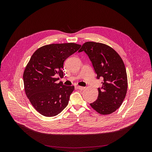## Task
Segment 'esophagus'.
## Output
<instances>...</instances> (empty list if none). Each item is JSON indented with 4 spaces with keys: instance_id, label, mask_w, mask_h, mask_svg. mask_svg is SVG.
I'll use <instances>...</instances> for the list:
<instances>
[{
    "instance_id": "1",
    "label": "esophagus",
    "mask_w": 152,
    "mask_h": 152,
    "mask_svg": "<svg viewBox=\"0 0 152 152\" xmlns=\"http://www.w3.org/2000/svg\"><path fill=\"white\" fill-rule=\"evenodd\" d=\"M77 88L80 90H83L85 88V87H84V86H77Z\"/></svg>"
}]
</instances>
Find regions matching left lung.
Returning <instances> with one entry per match:
<instances>
[{
  "label": "left lung",
  "mask_w": 152,
  "mask_h": 152,
  "mask_svg": "<svg viewBox=\"0 0 152 152\" xmlns=\"http://www.w3.org/2000/svg\"><path fill=\"white\" fill-rule=\"evenodd\" d=\"M83 51L89 57L97 79H103L102 87L98 88L97 99L90 105L100 114H112L121 105L127 93L124 62L113 48L102 43L86 42L78 52Z\"/></svg>",
  "instance_id": "left-lung-1"
}]
</instances>
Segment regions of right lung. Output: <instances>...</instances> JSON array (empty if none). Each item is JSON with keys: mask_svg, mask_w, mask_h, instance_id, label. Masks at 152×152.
Masks as SVG:
<instances>
[{"mask_svg": "<svg viewBox=\"0 0 152 152\" xmlns=\"http://www.w3.org/2000/svg\"><path fill=\"white\" fill-rule=\"evenodd\" d=\"M80 45L62 43L46 45L38 49L31 56L23 73L26 94L35 109L46 117H54L66 107L74 86L62 82L64 62L77 52Z\"/></svg>", "mask_w": 152, "mask_h": 152, "instance_id": "add662e5", "label": "right lung"}]
</instances>
